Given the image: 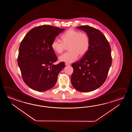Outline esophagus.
Here are the masks:
<instances>
[{"instance_id":"obj_1","label":"esophagus","mask_w":132,"mask_h":132,"mask_svg":"<svg viewBox=\"0 0 132 132\" xmlns=\"http://www.w3.org/2000/svg\"><path fill=\"white\" fill-rule=\"evenodd\" d=\"M65 65H67V66H69V65H70V64L67 63H65Z\"/></svg>"}]
</instances>
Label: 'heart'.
<instances>
[{
    "label": "heart",
    "instance_id": "obj_1",
    "mask_svg": "<svg viewBox=\"0 0 132 132\" xmlns=\"http://www.w3.org/2000/svg\"><path fill=\"white\" fill-rule=\"evenodd\" d=\"M62 41L55 39L51 43V48L57 53L61 54L68 46V52L59 57L60 61L72 63L80 56H83L89 50L90 38L86 33L69 29L62 34Z\"/></svg>",
    "mask_w": 132,
    "mask_h": 132
}]
</instances>
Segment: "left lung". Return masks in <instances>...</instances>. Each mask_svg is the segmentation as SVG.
<instances>
[{
	"instance_id": "8db88e82",
	"label": "left lung",
	"mask_w": 132,
	"mask_h": 132,
	"mask_svg": "<svg viewBox=\"0 0 132 132\" xmlns=\"http://www.w3.org/2000/svg\"><path fill=\"white\" fill-rule=\"evenodd\" d=\"M76 28L87 33L90 46L83 57L72 64L71 82L76 90L89 92L101 87L106 81L112 64L111 48L104 34L98 29L88 25Z\"/></svg>"
}]
</instances>
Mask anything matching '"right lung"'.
I'll return each mask as SVG.
<instances>
[{
  "instance_id": "right-lung-1",
  "label": "right lung",
  "mask_w": 132,
  "mask_h": 132,
  "mask_svg": "<svg viewBox=\"0 0 132 132\" xmlns=\"http://www.w3.org/2000/svg\"><path fill=\"white\" fill-rule=\"evenodd\" d=\"M65 29L43 25L32 28L20 44L17 59L22 78L31 89L39 92L50 90L56 84L64 62L54 65L57 57L51 43Z\"/></svg>"
}]
</instances>
